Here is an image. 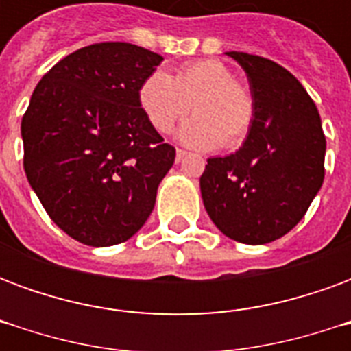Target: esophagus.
I'll return each mask as SVG.
<instances>
[{
    "label": "esophagus",
    "mask_w": 351,
    "mask_h": 351,
    "mask_svg": "<svg viewBox=\"0 0 351 351\" xmlns=\"http://www.w3.org/2000/svg\"><path fill=\"white\" fill-rule=\"evenodd\" d=\"M188 156V152H184V150H176V163H180Z\"/></svg>",
    "instance_id": "obj_1"
}]
</instances>
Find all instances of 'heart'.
<instances>
[{
	"label": "heart",
	"mask_w": 351,
	"mask_h": 351,
	"mask_svg": "<svg viewBox=\"0 0 351 351\" xmlns=\"http://www.w3.org/2000/svg\"><path fill=\"white\" fill-rule=\"evenodd\" d=\"M138 103L146 118L161 133H167L184 116H195L184 123L176 137L193 148L213 150L223 143H243L254 120L250 92L235 80L231 67L218 60H201L180 67L171 77L152 73L141 84Z\"/></svg>",
	"instance_id": "b5f03b06"
}]
</instances>
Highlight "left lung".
Here are the masks:
<instances>
[{
  "label": "left lung",
  "instance_id": "obj_1",
  "mask_svg": "<svg viewBox=\"0 0 351 351\" xmlns=\"http://www.w3.org/2000/svg\"><path fill=\"white\" fill-rule=\"evenodd\" d=\"M226 54L246 73L254 120L235 154L206 160L201 197L223 235L267 244L301 221L322 188L325 135L314 101L287 69L246 52Z\"/></svg>",
  "mask_w": 351,
  "mask_h": 351
}]
</instances>
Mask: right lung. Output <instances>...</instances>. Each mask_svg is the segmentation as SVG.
I'll return each mask as SVG.
<instances>
[{
    "instance_id": "add662e5",
    "label": "right lung",
    "mask_w": 351,
    "mask_h": 351,
    "mask_svg": "<svg viewBox=\"0 0 351 351\" xmlns=\"http://www.w3.org/2000/svg\"><path fill=\"white\" fill-rule=\"evenodd\" d=\"M163 58L131 43L79 49L35 86L22 118L27 182L58 228L88 246L125 243L175 163L138 103Z\"/></svg>"
}]
</instances>
